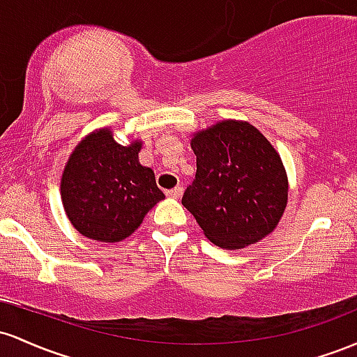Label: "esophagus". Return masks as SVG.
I'll use <instances>...</instances> for the list:
<instances>
[{"mask_svg": "<svg viewBox=\"0 0 357 357\" xmlns=\"http://www.w3.org/2000/svg\"><path fill=\"white\" fill-rule=\"evenodd\" d=\"M182 194H183V187H175V189H170V190H167V195L168 197H172V199H180L182 197Z\"/></svg>", "mask_w": 357, "mask_h": 357, "instance_id": "esophagus-1", "label": "esophagus"}]
</instances>
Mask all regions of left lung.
<instances>
[{
	"label": "left lung",
	"mask_w": 357,
	"mask_h": 357,
	"mask_svg": "<svg viewBox=\"0 0 357 357\" xmlns=\"http://www.w3.org/2000/svg\"><path fill=\"white\" fill-rule=\"evenodd\" d=\"M197 174L182 204L204 234L224 250H241L273 232L288 202L282 158L248 121L224 119L192 135Z\"/></svg>",
	"instance_id": "1"
}]
</instances>
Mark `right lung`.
<instances>
[{"label":"right lung","instance_id":"obj_1","mask_svg":"<svg viewBox=\"0 0 357 357\" xmlns=\"http://www.w3.org/2000/svg\"><path fill=\"white\" fill-rule=\"evenodd\" d=\"M143 142L123 146L111 128L82 138L60 178V197L72 226L101 243H118L138 229L148 211L165 199L151 168L139 163Z\"/></svg>","mask_w":357,"mask_h":357}]
</instances>
